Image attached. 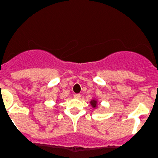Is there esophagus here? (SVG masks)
Masks as SVG:
<instances>
[{"label": "esophagus", "mask_w": 158, "mask_h": 158, "mask_svg": "<svg viewBox=\"0 0 158 158\" xmlns=\"http://www.w3.org/2000/svg\"><path fill=\"white\" fill-rule=\"evenodd\" d=\"M80 97H81V95L79 94H74V98H75L79 99Z\"/></svg>", "instance_id": "1"}]
</instances>
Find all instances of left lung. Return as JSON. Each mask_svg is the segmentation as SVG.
<instances>
[{
  "instance_id": "1",
  "label": "left lung",
  "mask_w": 158,
  "mask_h": 158,
  "mask_svg": "<svg viewBox=\"0 0 158 158\" xmlns=\"http://www.w3.org/2000/svg\"><path fill=\"white\" fill-rule=\"evenodd\" d=\"M91 105L94 106V107H95V106H96V102L94 100L91 101Z\"/></svg>"
}]
</instances>
